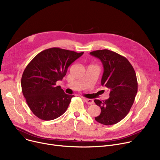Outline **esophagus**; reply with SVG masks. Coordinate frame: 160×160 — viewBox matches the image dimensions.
Wrapping results in <instances>:
<instances>
[{
	"label": "esophagus",
	"mask_w": 160,
	"mask_h": 160,
	"mask_svg": "<svg viewBox=\"0 0 160 160\" xmlns=\"http://www.w3.org/2000/svg\"><path fill=\"white\" fill-rule=\"evenodd\" d=\"M83 100H85V102H86L88 104H93V103L94 102V101H93V99H89V98H83Z\"/></svg>",
	"instance_id": "34e87169"
}]
</instances>
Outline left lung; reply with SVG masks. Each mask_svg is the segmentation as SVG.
Listing matches in <instances>:
<instances>
[{
    "instance_id": "8db88e82",
    "label": "left lung",
    "mask_w": 160,
    "mask_h": 160,
    "mask_svg": "<svg viewBox=\"0 0 160 160\" xmlns=\"http://www.w3.org/2000/svg\"><path fill=\"white\" fill-rule=\"evenodd\" d=\"M90 54L101 61L104 72L101 85L108 88L110 97L95 103L101 109L95 120L104 125L119 122L127 115L138 93L136 74L125 57L107 49L91 52Z\"/></svg>"
}]
</instances>
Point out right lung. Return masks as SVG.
<instances>
[{
	"label": "right lung",
	"mask_w": 160,
	"mask_h": 160,
	"mask_svg": "<svg viewBox=\"0 0 160 160\" xmlns=\"http://www.w3.org/2000/svg\"><path fill=\"white\" fill-rule=\"evenodd\" d=\"M83 54L50 48L36 55L25 68L21 78L22 94L39 119L53 120L65 112L74 95L65 93L56 82L62 80L69 66Z\"/></svg>",
	"instance_id": "obj_1"
}]
</instances>
